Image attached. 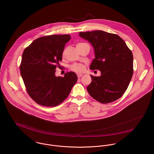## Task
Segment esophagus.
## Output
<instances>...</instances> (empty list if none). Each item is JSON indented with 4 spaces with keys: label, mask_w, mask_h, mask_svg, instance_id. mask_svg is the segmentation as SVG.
Returning a JSON list of instances; mask_svg holds the SVG:
<instances>
[{
    "label": "esophagus",
    "mask_w": 154,
    "mask_h": 154,
    "mask_svg": "<svg viewBox=\"0 0 154 154\" xmlns=\"http://www.w3.org/2000/svg\"><path fill=\"white\" fill-rule=\"evenodd\" d=\"M77 76H78V78H80L82 76V74H78V75H77Z\"/></svg>",
    "instance_id": "34e87169"
}]
</instances>
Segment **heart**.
I'll use <instances>...</instances> for the list:
<instances>
[{"mask_svg": "<svg viewBox=\"0 0 154 154\" xmlns=\"http://www.w3.org/2000/svg\"><path fill=\"white\" fill-rule=\"evenodd\" d=\"M83 43H79V44H82ZM65 50L63 51V56L65 55ZM70 69L74 72H76V73H82L85 71V66L83 64H81V63H74L73 65H72L70 67Z\"/></svg>", "mask_w": 154, "mask_h": 154, "instance_id": "heart-1", "label": "heart"}]
</instances>
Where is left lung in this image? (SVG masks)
Instances as JSON below:
<instances>
[{
  "label": "left lung",
  "instance_id": "left-lung-1",
  "mask_svg": "<svg viewBox=\"0 0 154 154\" xmlns=\"http://www.w3.org/2000/svg\"><path fill=\"white\" fill-rule=\"evenodd\" d=\"M92 45L95 58L90 69H98L100 76L92 78L87 87L89 95L102 104L120 98L128 87L133 73L132 51L118 35L103 31L79 32Z\"/></svg>",
  "mask_w": 154,
  "mask_h": 154
}]
</instances>
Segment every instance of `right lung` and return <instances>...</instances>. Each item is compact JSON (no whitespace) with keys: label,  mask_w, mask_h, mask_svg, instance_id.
<instances>
[{"label":"right lung","mask_w":154,"mask_h":154,"mask_svg":"<svg viewBox=\"0 0 154 154\" xmlns=\"http://www.w3.org/2000/svg\"><path fill=\"white\" fill-rule=\"evenodd\" d=\"M70 35H50L35 40L23 52L20 66L26 92L38 104L44 107L59 105L69 95L78 78L73 72L65 76H55L60 67L62 53Z\"/></svg>","instance_id":"add662e5"}]
</instances>
